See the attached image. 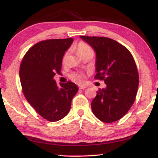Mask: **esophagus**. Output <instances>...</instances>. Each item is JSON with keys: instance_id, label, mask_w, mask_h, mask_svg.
I'll return each mask as SVG.
<instances>
[{"instance_id": "obj_1", "label": "esophagus", "mask_w": 158, "mask_h": 158, "mask_svg": "<svg viewBox=\"0 0 158 158\" xmlns=\"http://www.w3.org/2000/svg\"><path fill=\"white\" fill-rule=\"evenodd\" d=\"M79 89H85V88H87V86H86V85H79Z\"/></svg>"}]
</instances>
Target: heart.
I'll return each instance as SVG.
<instances>
[{"label":"heart","instance_id":"1","mask_svg":"<svg viewBox=\"0 0 158 158\" xmlns=\"http://www.w3.org/2000/svg\"><path fill=\"white\" fill-rule=\"evenodd\" d=\"M75 49L76 50H77L78 55L79 56H81L82 55H84V54L87 53V52L92 51L91 49H90V47L88 46L86 43L81 42H81L78 43V44L76 45ZM68 54L65 53L64 57H63V60H62L63 63L66 62L67 59H68ZM71 78L74 81H77V82H81V81H82V76H81V74H78V73L72 74Z\"/></svg>","mask_w":158,"mask_h":158}]
</instances>
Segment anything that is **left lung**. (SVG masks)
Masks as SVG:
<instances>
[{"instance_id":"left-lung-1","label":"left lung","mask_w":158,"mask_h":158,"mask_svg":"<svg viewBox=\"0 0 158 158\" xmlns=\"http://www.w3.org/2000/svg\"><path fill=\"white\" fill-rule=\"evenodd\" d=\"M80 38L96 52L95 79L104 80L91 102L92 111L99 120L113 123L126 115L135 100L139 75L131 52L119 43L106 37Z\"/></svg>"}]
</instances>
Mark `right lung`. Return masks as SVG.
Returning <instances> with one entry per match:
<instances>
[{"mask_svg": "<svg viewBox=\"0 0 158 158\" xmlns=\"http://www.w3.org/2000/svg\"><path fill=\"white\" fill-rule=\"evenodd\" d=\"M73 41L70 38L37 43L27 51L20 66V80L27 100L50 122L67 116L79 90L71 81L58 85L53 79L56 73H60L63 56Z\"/></svg>", "mask_w": 158, "mask_h": 158, "instance_id": "1", "label": "right lung"}]
</instances>
